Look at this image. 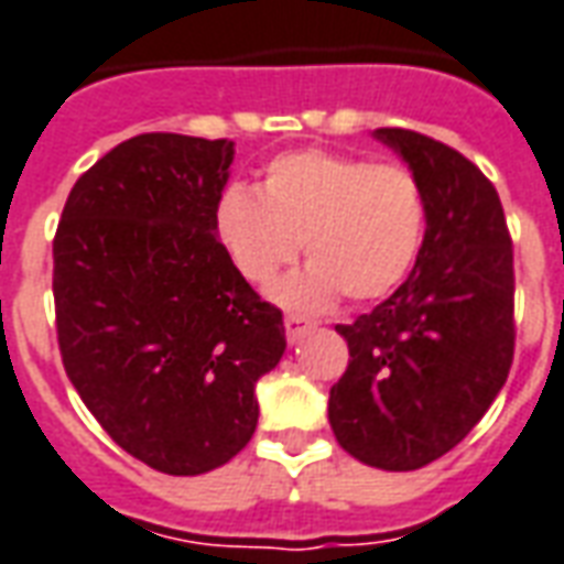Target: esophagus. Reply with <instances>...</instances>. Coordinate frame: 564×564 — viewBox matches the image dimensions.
I'll return each instance as SVG.
<instances>
[{
    "mask_svg": "<svg viewBox=\"0 0 564 564\" xmlns=\"http://www.w3.org/2000/svg\"><path fill=\"white\" fill-rule=\"evenodd\" d=\"M310 330H313V325H310L306 318H301V315H285V337H289V343H297V339L306 337Z\"/></svg>",
    "mask_w": 564,
    "mask_h": 564,
    "instance_id": "obj_1",
    "label": "esophagus"
}]
</instances>
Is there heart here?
<instances>
[{
  "instance_id": "b5f03b06",
  "label": "heart",
  "mask_w": 564,
  "mask_h": 564,
  "mask_svg": "<svg viewBox=\"0 0 564 564\" xmlns=\"http://www.w3.org/2000/svg\"><path fill=\"white\" fill-rule=\"evenodd\" d=\"M429 203L403 163H370L322 148L267 163L261 194L230 185L215 199L212 230L230 267L270 285L303 251L310 263L273 297L291 310H325L339 294L379 301L401 285L425 239Z\"/></svg>"
}]
</instances>
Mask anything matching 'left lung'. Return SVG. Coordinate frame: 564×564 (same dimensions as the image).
I'll list each match as a JSON object with an SVG mask.
<instances>
[{
    "label": "left lung",
    "instance_id": "left-lung-1",
    "mask_svg": "<svg viewBox=\"0 0 564 564\" xmlns=\"http://www.w3.org/2000/svg\"><path fill=\"white\" fill-rule=\"evenodd\" d=\"M416 173L429 225L413 273L373 313L337 325L349 367L327 419L349 455L382 470L431 465L467 437L513 365V246L492 182L431 135L379 127Z\"/></svg>",
    "mask_w": 564,
    "mask_h": 564
}]
</instances>
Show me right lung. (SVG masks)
Instances as JSON below:
<instances>
[{"mask_svg": "<svg viewBox=\"0 0 564 564\" xmlns=\"http://www.w3.org/2000/svg\"><path fill=\"white\" fill-rule=\"evenodd\" d=\"M230 139L142 133L75 182L54 237L66 377L121 449L197 477L258 429L254 386L285 352L282 313L212 230Z\"/></svg>", "mask_w": 564, "mask_h": 564, "instance_id": "1", "label": "right lung"}]
</instances>
